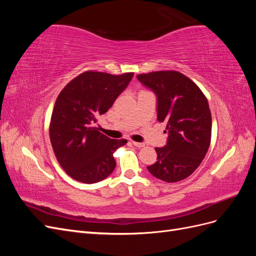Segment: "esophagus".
Returning <instances> with one entry per match:
<instances>
[{
	"label": "esophagus",
	"mask_w": 256,
	"mask_h": 256,
	"mask_svg": "<svg viewBox=\"0 0 256 256\" xmlns=\"http://www.w3.org/2000/svg\"><path fill=\"white\" fill-rule=\"evenodd\" d=\"M132 144L136 146V147H138V148H141V147H144L145 144L144 143H138V142H132Z\"/></svg>",
	"instance_id": "34e87169"
}]
</instances>
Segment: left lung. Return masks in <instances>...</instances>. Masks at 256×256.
I'll return each mask as SVG.
<instances>
[{"label":"left lung","mask_w":256,"mask_h":256,"mask_svg":"<svg viewBox=\"0 0 256 256\" xmlns=\"http://www.w3.org/2000/svg\"><path fill=\"white\" fill-rule=\"evenodd\" d=\"M158 98L157 120L166 122L164 147H156L157 161L150 173L166 182H180L200 164L212 140V113L206 96L188 76L175 72L138 74Z\"/></svg>","instance_id":"1"}]
</instances>
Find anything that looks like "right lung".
Instances as JSON below:
<instances>
[{"mask_svg":"<svg viewBox=\"0 0 256 256\" xmlns=\"http://www.w3.org/2000/svg\"><path fill=\"white\" fill-rule=\"evenodd\" d=\"M134 72L111 74L88 70L60 90L54 104L49 134L60 166L74 180L94 184L116 166L113 152L127 140L110 138L94 124L127 88Z\"/></svg>","mask_w":256,"mask_h":256,"instance_id":"obj_1","label":"right lung"}]
</instances>
